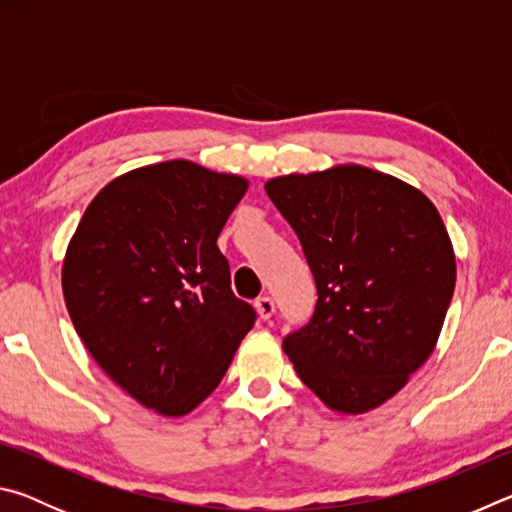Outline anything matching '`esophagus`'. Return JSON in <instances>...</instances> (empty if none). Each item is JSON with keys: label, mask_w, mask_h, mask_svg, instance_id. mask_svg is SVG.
I'll return each mask as SVG.
<instances>
[{"label": "esophagus", "mask_w": 512, "mask_h": 512, "mask_svg": "<svg viewBox=\"0 0 512 512\" xmlns=\"http://www.w3.org/2000/svg\"><path fill=\"white\" fill-rule=\"evenodd\" d=\"M255 309H257L259 318L268 320V318H271V316L275 314V302H273L271 298H268V296H262V298L255 300Z\"/></svg>", "instance_id": "obj_1"}]
</instances>
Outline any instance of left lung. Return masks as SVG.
Masks as SVG:
<instances>
[{"mask_svg":"<svg viewBox=\"0 0 512 512\" xmlns=\"http://www.w3.org/2000/svg\"><path fill=\"white\" fill-rule=\"evenodd\" d=\"M296 230L316 309L282 348L332 411L359 415L431 357L454 296L452 239L420 189L361 164L264 185Z\"/></svg>","mask_w":512,"mask_h":512,"instance_id":"8db88e82","label":"left lung"}]
</instances>
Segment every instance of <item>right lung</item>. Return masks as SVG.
<instances>
[{
    "label": "right lung",
    "instance_id": "right-lung-1",
    "mask_svg": "<svg viewBox=\"0 0 512 512\" xmlns=\"http://www.w3.org/2000/svg\"><path fill=\"white\" fill-rule=\"evenodd\" d=\"M248 180L189 160L124 173L69 241L63 293L85 348L117 386L167 418L194 411L255 325L216 239Z\"/></svg>",
    "mask_w": 512,
    "mask_h": 512
}]
</instances>
